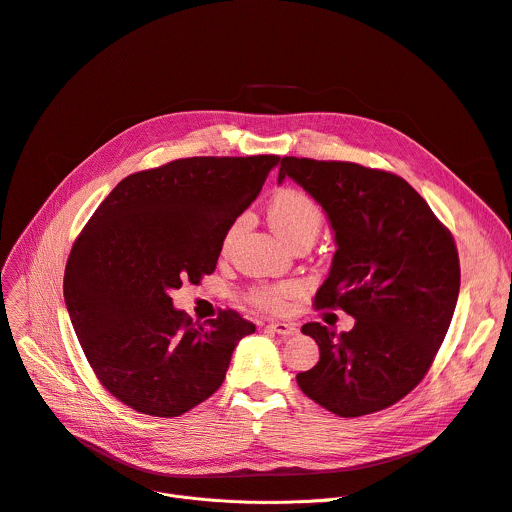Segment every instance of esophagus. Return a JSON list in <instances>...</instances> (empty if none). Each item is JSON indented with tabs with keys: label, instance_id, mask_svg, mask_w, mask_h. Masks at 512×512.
<instances>
[{
	"label": "esophagus",
	"instance_id": "1",
	"mask_svg": "<svg viewBox=\"0 0 512 512\" xmlns=\"http://www.w3.org/2000/svg\"><path fill=\"white\" fill-rule=\"evenodd\" d=\"M269 329L275 331L277 335L282 337H294L298 333V327L294 322H286V320H271L269 322Z\"/></svg>",
	"mask_w": 512,
	"mask_h": 512
}]
</instances>
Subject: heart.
Segmentation results:
<instances>
[{
	"instance_id": "b5f03b06",
	"label": "heart",
	"mask_w": 512,
	"mask_h": 512,
	"mask_svg": "<svg viewBox=\"0 0 512 512\" xmlns=\"http://www.w3.org/2000/svg\"><path fill=\"white\" fill-rule=\"evenodd\" d=\"M267 216L271 226L280 237H284L290 245L298 241H314L322 228V208L320 204L306 192L296 188H286L277 192L267 206ZM239 224L226 232L224 247H228L237 235ZM296 294V286L290 282L277 284H261L249 290V300L263 310H284L288 300Z\"/></svg>"
}]
</instances>
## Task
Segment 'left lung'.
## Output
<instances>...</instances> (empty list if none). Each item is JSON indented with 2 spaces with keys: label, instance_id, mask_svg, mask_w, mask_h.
Instances as JSON below:
<instances>
[{
  "label": "left lung",
  "instance_id": "1",
  "mask_svg": "<svg viewBox=\"0 0 512 512\" xmlns=\"http://www.w3.org/2000/svg\"><path fill=\"white\" fill-rule=\"evenodd\" d=\"M292 177L329 214L337 251L316 310L355 316L349 333L306 322L318 363L300 390L339 416L384 410L427 376L459 294V255L449 228L400 175L349 161L282 157Z\"/></svg>",
  "mask_w": 512,
  "mask_h": 512
}]
</instances>
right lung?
<instances>
[{"label":"right lung","mask_w":512,"mask_h":512,"mask_svg":"<svg viewBox=\"0 0 512 512\" xmlns=\"http://www.w3.org/2000/svg\"><path fill=\"white\" fill-rule=\"evenodd\" d=\"M277 155L188 157L124 177L73 243L63 294L100 384L128 408L179 416L224 382L255 324L237 310L194 322L171 290L216 269L228 228Z\"/></svg>","instance_id":"right-lung-1"}]
</instances>
